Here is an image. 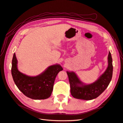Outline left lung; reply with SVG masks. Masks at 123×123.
<instances>
[{
    "label": "left lung",
    "instance_id": "obj_1",
    "mask_svg": "<svg viewBox=\"0 0 123 123\" xmlns=\"http://www.w3.org/2000/svg\"><path fill=\"white\" fill-rule=\"evenodd\" d=\"M108 67L105 72L93 83L84 85L80 80L76 74L68 72L71 93L73 98L84 100H91L101 95L108 86L113 75L112 58L110 52L108 56Z\"/></svg>",
    "mask_w": 123,
    "mask_h": 123
}]
</instances>
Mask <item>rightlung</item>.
Listing matches in <instances>:
<instances>
[{
  "label": "right lung",
  "mask_w": 123,
  "mask_h": 123,
  "mask_svg": "<svg viewBox=\"0 0 123 123\" xmlns=\"http://www.w3.org/2000/svg\"><path fill=\"white\" fill-rule=\"evenodd\" d=\"M63 70L59 64L48 67L44 72L36 76L24 74L17 68V60L13 54L11 67L13 80L19 90L30 98L44 99L49 98L52 92L55 79L58 73Z\"/></svg>",
  "instance_id": "add662e5"
}]
</instances>
